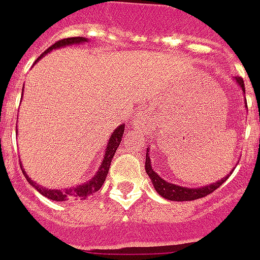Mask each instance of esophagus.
<instances>
[{
    "mask_svg": "<svg viewBox=\"0 0 260 260\" xmlns=\"http://www.w3.org/2000/svg\"><path fill=\"white\" fill-rule=\"evenodd\" d=\"M151 125L150 110H141L135 117V126L141 130H147Z\"/></svg>",
    "mask_w": 260,
    "mask_h": 260,
    "instance_id": "esophagus-1",
    "label": "esophagus"
}]
</instances>
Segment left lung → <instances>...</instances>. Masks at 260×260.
Returning a JSON list of instances; mask_svg holds the SVG:
<instances>
[{"mask_svg":"<svg viewBox=\"0 0 260 260\" xmlns=\"http://www.w3.org/2000/svg\"><path fill=\"white\" fill-rule=\"evenodd\" d=\"M234 80H236V83L241 87V89H242L243 93H245V84H243L242 78L236 77L234 78ZM245 102H246V99H245ZM146 172H147V176L150 177L151 182H152L153 187H155V190L157 191V194L161 195L162 198L168 199V201H173V202L195 201V199L207 197L208 194L215 191L217 187H220L225 181L228 180V177L232 174L231 172L228 176L222 177L221 180H219L217 182H213L211 183V185L202 186V187H185V186L176 185V183L168 182V181H165L164 178H161V177L156 173L155 169H153L152 165H151L150 151L148 150H147L146 152Z\"/></svg>","mask_w":260,"mask_h":260,"instance_id":"obj_1","label":"left lung"}]
</instances>
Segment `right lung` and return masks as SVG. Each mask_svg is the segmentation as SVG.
<instances>
[{
	"instance_id": "1",
	"label": "right lung",
	"mask_w": 260,
	"mask_h": 260,
	"mask_svg": "<svg viewBox=\"0 0 260 260\" xmlns=\"http://www.w3.org/2000/svg\"><path fill=\"white\" fill-rule=\"evenodd\" d=\"M87 40L86 38H68V39H62V40H58L57 43L52 45L49 49L45 50L40 57L35 61H39L41 59L45 54H48L49 52H52L53 49H57V48H62V47H68V45H73V44H83L86 43ZM23 95V92H22ZM123 132H125V125H119L118 127L112 133V135L109 137V141H108L107 148H105V155L104 158H103L102 164L99 167L98 172L95 173V176L91 178L87 182L82 183V185H77L75 187H68V189H61V190H56V189H47V187H43L39 183H36L35 181H32V178H29L27 176L26 171H22L24 177H26V180L28 181V183L31 186H34L41 195H44L45 198L52 199L54 202H65L69 201V199H86L88 195H92L93 192L98 191L100 187L104 183L105 178L108 176V172H109V167L110 162H112V158H113L114 153H116V150L118 148L119 143H121V139H122ZM22 164V162H20ZM22 168V165H20Z\"/></svg>"
}]
</instances>
